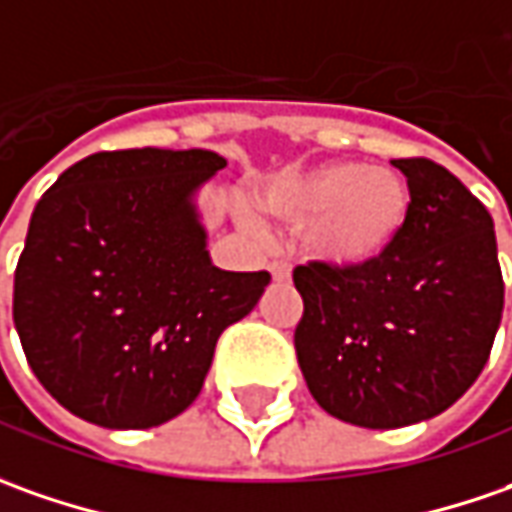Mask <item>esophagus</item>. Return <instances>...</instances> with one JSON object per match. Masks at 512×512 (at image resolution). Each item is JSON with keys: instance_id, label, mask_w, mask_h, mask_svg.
I'll list each match as a JSON object with an SVG mask.
<instances>
[{"instance_id": "obj_1", "label": "esophagus", "mask_w": 512, "mask_h": 512, "mask_svg": "<svg viewBox=\"0 0 512 512\" xmlns=\"http://www.w3.org/2000/svg\"><path fill=\"white\" fill-rule=\"evenodd\" d=\"M269 272H272V277L277 283H283V280H289L291 277V266L286 260H272V263H269Z\"/></svg>"}]
</instances>
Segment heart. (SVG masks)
I'll return each mask as SVG.
<instances>
[{
  "mask_svg": "<svg viewBox=\"0 0 512 512\" xmlns=\"http://www.w3.org/2000/svg\"><path fill=\"white\" fill-rule=\"evenodd\" d=\"M257 206L274 221L300 226L303 249L314 260L362 266L394 246L411 215V189L394 169L323 161L269 178ZM246 226L257 229L252 218Z\"/></svg>",
  "mask_w": 512,
  "mask_h": 512,
  "instance_id": "heart-1",
  "label": "heart"
}]
</instances>
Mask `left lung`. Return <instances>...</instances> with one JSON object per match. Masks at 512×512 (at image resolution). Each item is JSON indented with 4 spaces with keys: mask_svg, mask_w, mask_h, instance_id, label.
Wrapping results in <instances>:
<instances>
[{
    "mask_svg": "<svg viewBox=\"0 0 512 512\" xmlns=\"http://www.w3.org/2000/svg\"><path fill=\"white\" fill-rule=\"evenodd\" d=\"M411 215L362 266L294 269L297 362L311 397L343 422L388 431L448 411L482 374L502 323L493 218L456 175L397 158Z\"/></svg>",
    "mask_w": 512,
    "mask_h": 512,
    "instance_id": "obj_1",
    "label": "left lung"
}]
</instances>
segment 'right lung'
<instances>
[{
    "label": "right lung",
    "mask_w": 512,
    "mask_h": 512,
    "mask_svg": "<svg viewBox=\"0 0 512 512\" xmlns=\"http://www.w3.org/2000/svg\"><path fill=\"white\" fill-rule=\"evenodd\" d=\"M212 150L96 152L36 203L13 277V323L33 374L70 414L141 431L201 394L223 328L269 272H223L195 195Z\"/></svg>",
    "instance_id": "add662e5"
}]
</instances>
